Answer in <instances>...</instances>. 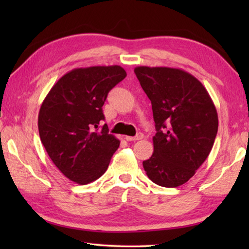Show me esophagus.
I'll return each instance as SVG.
<instances>
[{"mask_svg": "<svg viewBox=\"0 0 249 249\" xmlns=\"http://www.w3.org/2000/svg\"><path fill=\"white\" fill-rule=\"evenodd\" d=\"M144 137V135H142V133H138L136 136H134V137H132V136H126V141L127 142H135V141H140V140H142V138Z\"/></svg>", "mask_w": 249, "mask_h": 249, "instance_id": "34e87169", "label": "esophagus"}]
</instances>
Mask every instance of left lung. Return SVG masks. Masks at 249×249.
Here are the masks:
<instances>
[{"label":"left lung","instance_id":"left-lung-1","mask_svg":"<svg viewBox=\"0 0 249 249\" xmlns=\"http://www.w3.org/2000/svg\"><path fill=\"white\" fill-rule=\"evenodd\" d=\"M134 72L151 101L157 130L154 153L142 167L154 183L179 187L211 153L218 128L215 105L203 84L184 70L141 66Z\"/></svg>","mask_w":249,"mask_h":249}]
</instances>
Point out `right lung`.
<instances>
[{"mask_svg": "<svg viewBox=\"0 0 249 249\" xmlns=\"http://www.w3.org/2000/svg\"><path fill=\"white\" fill-rule=\"evenodd\" d=\"M125 77L120 66L73 69L54 83L41 103L40 141L54 166L75 183L99 179L119 148L120 141L100 123L107 93Z\"/></svg>", "mask_w": 249, "mask_h": 249, "instance_id": "right-lung-1", "label": "right lung"}]
</instances>
